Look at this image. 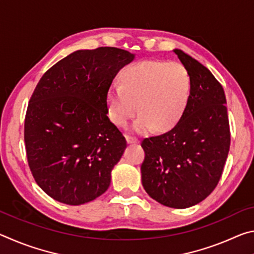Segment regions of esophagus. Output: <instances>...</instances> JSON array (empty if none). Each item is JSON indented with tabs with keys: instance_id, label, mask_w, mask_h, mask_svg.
<instances>
[{
	"instance_id": "obj_1",
	"label": "esophagus",
	"mask_w": 254,
	"mask_h": 254,
	"mask_svg": "<svg viewBox=\"0 0 254 254\" xmlns=\"http://www.w3.org/2000/svg\"><path fill=\"white\" fill-rule=\"evenodd\" d=\"M127 143L130 144H135V143H139V139H136L134 136H131V135H127Z\"/></svg>"
}]
</instances>
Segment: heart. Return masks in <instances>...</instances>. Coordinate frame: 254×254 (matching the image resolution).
<instances>
[{
  "label": "heart",
  "instance_id": "1",
  "mask_svg": "<svg viewBox=\"0 0 254 254\" xmlns=\"http://www.w3.org/2000/svg\"><path fill=\"white\" fill-rule=\"evenodd\" d=\"M190 88V76L182 64L136 63L123 71L122 85L111 88L109 115L115 124L124 127L139 109L133 131L148 133L154 127L159 131L169 130L182 119Z\"/></svg>",
  "mask_w": 254,
  "mask_h": 254
}]
</instances>
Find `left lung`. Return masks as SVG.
Masks as SVG:
<instances>
[{
    "label": "left lung",
    "instance_id": "left-lung-1",
    "mask_svg": "<svg viewBox=\"0 0 254 254\" xmlns=\"http://www.w3.org/2000/svg\"><path fill=\"white\" fill-rule=\"evenodd\" d=\"M190 76V96L174 128L142 141V186L171 208L200 203L220 182L231 134L224 89L207 68L174 49Z\"/></svg>",
    "mask_w": 254,
    "mask_h": 254
}]
</instances>
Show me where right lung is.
<instances>
[{"instance_id": "obj_1", "label": "right lung", "mask_w": 254, "mask_h": 254, "mask_svg": "<svg viewBox=\"0 0 254 254\" xmlns=\"http://www.w3.org/2000/svg\"><path fill=\"white\" fill-rule=\"evenodd\" d=\"M134 58L112 47L77 50L41 77L28 105L24 142L33 178L51 198L81 205L110 187L127 141L107 117V96Z\"/></svg>"}]
</instances>
